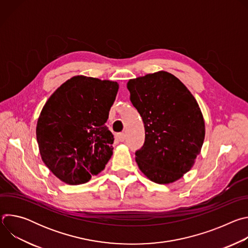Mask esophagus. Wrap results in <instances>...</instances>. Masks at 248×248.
I'll return each instance as SVG.
<instances>
[{"label":"esophagus","mask_w":248,"mask_h":248,"mask_svg":"<svg viewBox=\"0 0 248 248\" xmlns=\"http://www.w3.org/2000/svg\"><path fill=\"white\" fill-rule=\"evenodd\" d=\"M116 137H117V139L119 140V141H124V139H125V137H124V133H118L117 135H116Z\"/></svg>","instance_id":"esophagus-1"}]
</instances>
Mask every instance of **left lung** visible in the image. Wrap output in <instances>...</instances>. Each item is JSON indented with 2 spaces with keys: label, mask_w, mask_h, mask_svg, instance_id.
Returning <instances> with one entry per match:
<instances>
[{
  "label": "left lung",
  "mask_w": 248,
  "mask_h": 248,
  "mask_svg": "<svg viewBox=\"0 0 248 248\" xmlns=\"http://www.w3.org/2000/svg\"><path fill=\"white\" fill-rule=\"evenodd\" d=\"M127 89L145 128L144 144L135 151L140 170L160 185L180 180L203 145L205 124L198 103L167 72L130 79Z\"/></svg>",
  "instance_id": "left-lung-1"
}]
</instances>
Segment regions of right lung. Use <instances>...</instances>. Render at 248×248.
Returning a JSON list of instances; mask_svg holds the SVG:
<instances>
[{
    "instance_id": "add662e5",
    "label": "right lung",
    "mask_w": 248,
    "mask_h": 248,
    "mask_svg": "<svg viewBox=\"0 0 248 248\" xmlns=\"http://www.w3.org/2000/svg\"><path fill=\"white\" fill-rule=\"evenodd\" d=\"M119 84L82 76L62 83L48 99L37 122L41 158L67 185H81L105 169L114 135L105 125Z\"/></svg>"
}]
</instances>
